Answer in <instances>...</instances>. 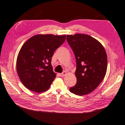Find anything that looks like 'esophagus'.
I'll list each match as a JSON object with an SVG mask.
<instances>
[{
	"label": "esophagus",
	"instance_id": "34e87169",
	"mask_svg": "<svg viewBox=\"0 0 125 125\" xmlns=\"http://www.w3.org/2000/svg\"><path fill=\"white\" fill-rule=\"evenodd\" d=\"M66 74V72L64 71V72H62V73H60V76H61V77H64V76H65Z\"/></svg>",
	"mask_w": 125,
	"mask_h": 125
}]
</instances>
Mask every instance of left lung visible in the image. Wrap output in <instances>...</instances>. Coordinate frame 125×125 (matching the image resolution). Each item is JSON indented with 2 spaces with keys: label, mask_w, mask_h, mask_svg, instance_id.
Segmentation results:
<instances>
[{
  "label": "left lung",
  "mask_w": 125,
  "mask_h": 125,
  "mask_svg": "<svg viewBox=\"0 0 125 125\" xmlns=\"http://www.w3.org/2000/svg\"><path fill=\"white\" fill-rule=\"evenodd\" d=\"M76 59L77 83L70 91L77 95L91 93L102 82L108 66L107 55L103 45L88 34L66 36Z\"/></svg>",
  "instance_id": "1"
}]
</instances>
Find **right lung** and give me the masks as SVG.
I'll list each match as a JSON object with an SVG mask.
<instances>
[{
	"label": "right lung",
	"instance_id": "right-lung-1",
	"mask_svg": "<svg viewBox=\"0 0 125 125\" xmlns=\"http://www.w3.org/2000/svg\"><path fill=\"white\" fill-rule=\"evenodd\" d=\"M65 39V34H39L23 45L17 57L16 71L26 88L38 93L49 88L56 76L51 64L52 57Z\"/></svg>",
	"mask_w": 125,
	"mask_h": 125
}]
</instances>
